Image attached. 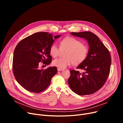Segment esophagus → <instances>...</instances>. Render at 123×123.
<instances>
[{
    "label": "esophagus",
    "mask_w": 123,
    "mask_h": 123,
    "mask_svg": "<svg viewBox=\"0 0 123 123\" xmlns=\"http://www.w3.org/2000/svg\"><path fill=\"white\" fill-rule=\"evenodd\" d=\"M57 70H58V71H63L64 69H60L59 68H57Z\"/></svg>",
    "instance_id": "obj_1"
}]
</instances>
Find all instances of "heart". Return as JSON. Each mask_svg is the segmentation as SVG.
<instances>
[{"label":"heart","mask_w":123,"mask_h":123,"mask_svg":"<svg viewBox=\"0 0 123 123\" xmlns=\"http://www.w3.org/2000/svg\"><path fill=\"white\" fill-rule=\"evenodd\" d=\"M59 45L60 48L53 44L50 47L49 53L52 57L55 58L59 54L60 50H66L63 55L64 57L55 59L52 62L54 66L60 69H65L72 63L75 65H79L88 56V46L74 37L67 36L63 38L59 42Z\"/></svg>","instance_id":"b5f03b06"}]
</instances>
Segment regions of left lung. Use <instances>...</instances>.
Masks as SVG:
<instances>
[{"mask_svg":"<svg viewBox=\"0 0 123 123\" xmlns=\"http://www.w3.org/2000/svg\"><path fill=\"white\" fill-rule=\"evenodd\" d=\"M71 34L85 39L89 49L86 59L77 67L84 72L70 70L69 85L78 95L92 94L101 89L107 81L111 67L110 53L98 37L91 32H71Z\"/></svg>","mask_w":123,"mask_h":123,"instance_id":"left-lung-1","label":"left lung"}]
</instances>
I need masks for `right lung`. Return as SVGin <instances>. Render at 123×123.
Wrapping results in <instances>:
<instances>
[{
	"mask_svg": "<svg viewBox=\"0 0 123 123\" xmlns=\"http://www.w3.org/2000/svg\"><path fill=\"white\" fill-rule=\"evenodd\" d=\"M48 32H37L25 38L16 46L13 57L12 69L15 79L22 87L33 93H40L50 85L57 73L56 67L40 69L39 64L48 65L52 62L49 49L54 39Z\"/></svg>",
	"mask_w": 123,
	"mask_h": 123,
	"instance_id": "add662e5",
	"label": "right lung"
}]
</instances>
